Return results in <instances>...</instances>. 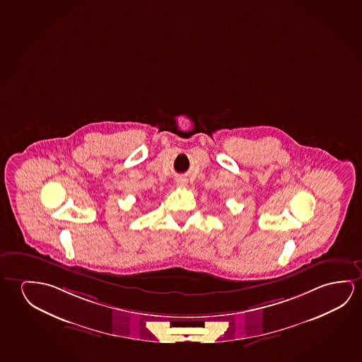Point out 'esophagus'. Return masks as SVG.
<instances>
[{
    "label": "esophagus",
    "instance_id": "esophagus-1",
    "mask_svg": "<svg viewBox=\"0 0 362 362\" xmlns=\"http://www.w3.org/2000/svg\"><path fill=\"white\" fill-rule=\"evenodd\" d=\"M177 185L178 187H185L187 185V180L184 178H178L177 179Z\"/></svg>",
    "mask_w": 362,
    "mask_h": 362
}]
</instances>
